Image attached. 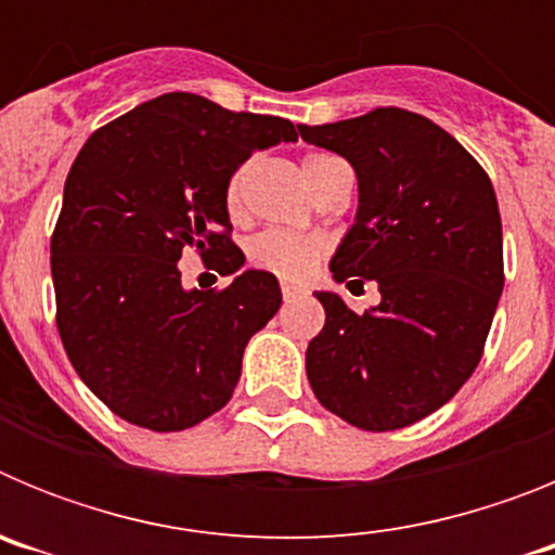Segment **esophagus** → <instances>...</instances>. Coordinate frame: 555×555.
Here are the masks:
<instances>
[{
  "label": "esophagus",
  "instance_id": "1",
  "mask_svg": "<svg viewBox=\"0 0 555 555\" xmlns=\"http://www.w3.org/2000/svg\"><path fill=\"white\" fill-rule=\"evenodd\" d=\"M281 292H283V300H286V302H292V300H297V297H302V294H306V288H300V286H292V283H283V286H281Z\"/></svg>",
  "mask_w": 555,
  "mask_h": 555
}]
</instances>
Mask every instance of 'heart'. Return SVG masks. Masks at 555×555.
<instances>
[{"label": "heart", "instance_id": "obj_1", "mask_svg": "<svg viewBox=\"0 0 555 555\" xmlns=\"http://www.w3.org/2000/svg\"><path fill=\"white\" fill-rule=\"evenodd\" d=\"M341 160L333 158V155H325V152H313L302 160V171H306L308 183L317 191L320 183L325 180L327 171L333 166H338ZM247 169L249 164H242L228 178V185H224V205H228L230 214H238L244 203V183H247ZM325 255V242L317 238V235H302L292 233V230H278L269 228L255 233L247 242V261L253 263L255 269L261 272L274 274L281 281H306L308 274L317 269V263L322 261Z\"/></svg>", "mask_w": 555, "mask_h": 555}]
</instances>
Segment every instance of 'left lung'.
I'll return each mask as SVG.
<instances>
[{
	"label": "left lung",
	"mask_w": 555,
	"mask_h": 555,
	"mask_svg": "<svg viewBox=\"0 0 555 555\" xmlns=\"http://www.w3.org/2000/svg\"><path fill=\"white\" fill-rule=\"evenodd\" d=\"M297 127L358 178V217L333 278L380 292L364 313L317 294L325 327L306 350L308 384L356 428H409L442 409L483 356L506 281L492 180L448 130L403 107Z\"/></svg>",
	"instance_id": "obj_1"
}]
</instances>
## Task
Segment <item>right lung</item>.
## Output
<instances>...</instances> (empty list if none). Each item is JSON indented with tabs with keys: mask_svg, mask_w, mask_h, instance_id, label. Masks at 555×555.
Returning a JSON list of instances; mask_svg holds the SVG:
<instances>
[{
	"mask_svg": "<svg viewBox=\"0 0 555 555\" xmlns=\"http://www.w3.org/2000/svg\"><path fill=\"white\" fill-rule=\"evenodd\" d=\"M297 130L175 91L82 144L49 244L57 333L82 384L130 425L194 428L233 397L244 347L281 308L278 278L247 269L185 292L178 261L194 249L219 274L244 267L224 185Z\"/></svg>",
	"mask_w": 555,
	"mask_h": 555,
	"instance_id": "1",
	"label": "right lung"
}]
</instances>
